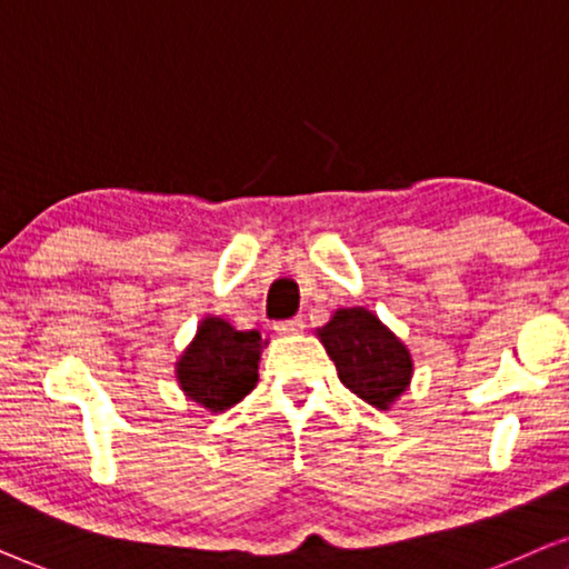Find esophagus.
Wrapping results in <instances>:
<instances>
[{
  "instance_id": "obj_1",
  "label": "esophagus",
  "mask_w": 569,
  "mask_h": 569,
  "mask_svg": "<svg viewBox=\"0 0 569 569\" xmlns=\"http://www.w3.org/2000/svg\"><path fill=\"white\" fill-rule=\"evenodd\" d=\"M272 330L280 332V336H297V332L305 330V320L301 317H291V320H280L272 325Z\"/></svg>"
}]
</instances>
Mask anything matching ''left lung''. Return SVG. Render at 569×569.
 <instances>
[{"label": "left lung", "mask_w": 569, "mask_h": 569, "mask_svg": "<svg viewBox=\"0 0 569 569\" xmlns=\"http://www.w3.org/2000/svg\"><path fill=\"white\" fill-rule=\"evenodd\" d=\"M320 340L338 380L375 408H388L411 382V353L369 309H338Z\"/></svg>", "instance_id": "left-lung-1"}]
</instances>
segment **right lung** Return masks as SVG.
Here are the masks:
<instances>
[{
    "label": "right lung",
    "instance_id": "right-lung-1",
    "mask_svg": "<svg viewBox=\"0 0 569 569\" xmlns=\"http://www.w3.org/2000/svg\"><path fill=\"white\" fill-rule=\"evenodd\" d=\"M260 351L257 330H237L221 317H208L177 363L181 390L208 411H226L254 390Z\"/></svg>",
    "mask_w": 569,
    "mask_h": 569
}]
</instances>
